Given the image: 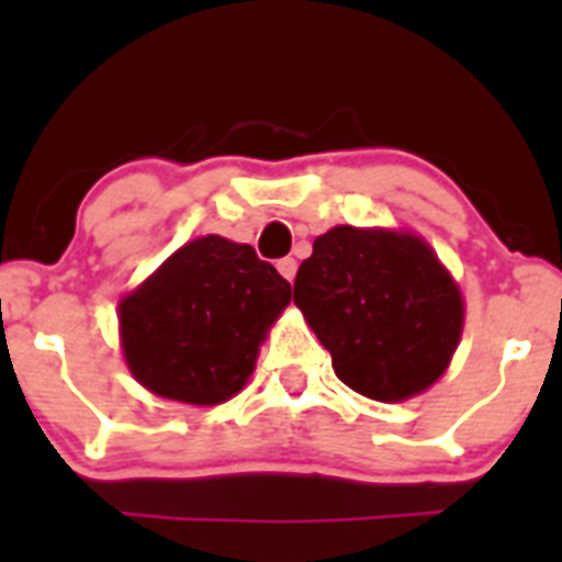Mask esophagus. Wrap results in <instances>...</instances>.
<instances>
[{"label": "esophagus", "mask_w": 562, "mask_h": 562, "mask_svg": "<svg viewBox=\"0 0 562 562\" xmlns=\"http://www.w3.org/2000/svg\"><path fill=\"white\" fill-rule=\"evenodd\" d=\"M278 272H281V276H284L286 281L292 284V278H295V272H297L295 258H281V261H278Z\"/></svg>", "instance_id": "34e87169"}]
</instances>
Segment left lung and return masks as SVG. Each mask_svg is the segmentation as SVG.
I'll return each mask as SVG.
<instances>
[{
  "label": "left lung",
  "instance_id": "8db88e82",
  "mask_svg": "<svg viewBox=\"0 0 562 562\" xmlns=\"http://www.w3.org/2000/svg\"><path fill=\"white\" fill-rule=\"evenodd\" d=\"M292 297L335 374L376 402L430 389L464 326L459 284L414 233L331 227L297 267Z\"/></svg>",
  "mask_w": 562,
  "mask_h": 562
}]
</instances>
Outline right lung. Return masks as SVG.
Masks as SVG:
<instances>
[{
	"label": "right lung",
	"mask_w": 562,
	"mask_h": 562,
	"mask_svg": "<svg viewBox=\"0 0 562 562\" xmlns=\"http://www.w3.org/2000/svg\"><path fill=\"white\" fill-rule=\"evenodd\" d=\"M290 297L250 245L193 238L117 306L128 371L166 400L220 405L245 389Z\"/></svg>",
	"instance_id": "right-lung-1"
}]
</instances>
